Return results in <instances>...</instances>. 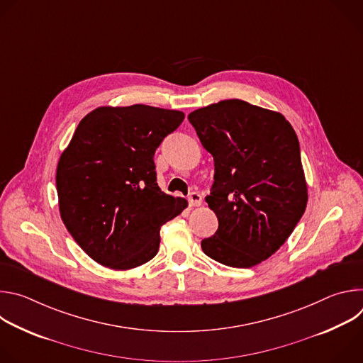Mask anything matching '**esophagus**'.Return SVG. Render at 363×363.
I'll return each mask as SVG.
<instances>
[{
	"instance_id": "obj_1",
	"label": "esophagus",
	"mask_w": 363,
	"mask_h": 363,
	"mask_svg": "<svg viewBox=\"0 0 363 363\" xmlns=\"http://www.w3.org/2000/svg\"><path fill=\"white\" fill-rule=\"evenodd\" d=\"M189 206H199L202 203V196L198 192H191L188 196Z\"/></svg>"
}]
</instances>
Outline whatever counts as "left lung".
Listing matches in <instances>:
<instances>
[{"label": "left lung", "mask_w": 363, "mask_h": 363, "mask_svg": "<svg viewBox=\"0 0 363 363\" xmlns=\"http://www.w3.org/2000/svg\"><path fill=\"white\" fill-rule=\"evenodd\" d=\"M214 158V184L205 198L218 230L201 241L213 260L250 269L273 255L304 214L307 185L294 129L279 112L238 99L188 115Z\"/></svg>", "instance_id": "left-lung-1"}]
</instances>
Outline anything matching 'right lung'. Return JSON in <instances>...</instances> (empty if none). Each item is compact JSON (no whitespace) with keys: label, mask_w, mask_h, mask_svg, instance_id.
I'll return each instance as SVG.
<instances>
[{"label":"right lung","mask_w":363,"mask_h":363,"mask_svg":"<svg viewBox=\"0 0 363 363\" xmlns=\"http://www.w3.org/2000/svg\"><path fill=\"white\" fill-rule=\"evenodd\" d=\"M179 111L103 106L79 123L57 165L62 220L93 260L113 270L158 252L161 227L186 208L157 184L153 155L184 121Z\"/></svg>","instance_id":"add662e5"}]
</instances>
